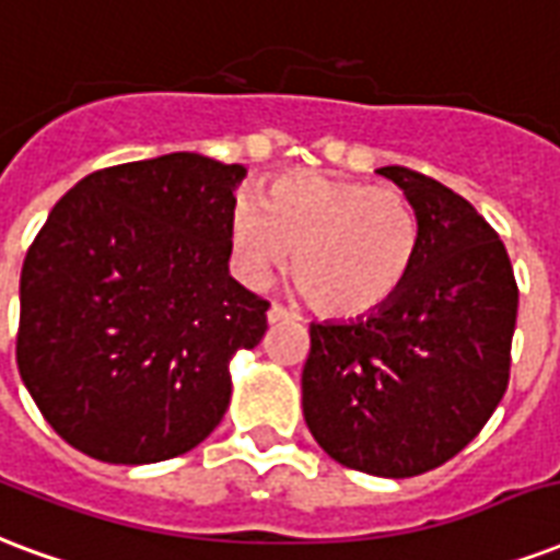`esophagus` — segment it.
<instances>
[{
	"label": "esophagus",
	"instance_id": "obj_1",
	"mask_svg": "<svg viewBox=\"0 0 560 560\" xmlns=\"http://www.w3.org/2000/svg\"><path fill=\"white\" fill-rule=\"evenodd\" d=\"M289 318H295V313H292V310H285L283 304L268 306V322H271V325H277V322H289Z\"/></svg>",
	"mask_w": 560,
	"mask_h": 560
}]
</instances>
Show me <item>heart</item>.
Returning a JSON list of instances; mask_svg holds the SVG:
<instances>
[{"instance_id":"obj_1","label":"heart","mask_w":560,"mask_h":560,"mask_svg":"<svg viewBox=\"0 0 560 560\" xmlns=\"http://www.w3.org/2000/svg\"><path fill=\"white\" fill-rule=\"evenodd\" d=\"M235 250L254 280L295 256L292 280L327 318H363L405 292L422 250V218L393 185L283 174L235 212Z\"/></svg>"}]
</instances>
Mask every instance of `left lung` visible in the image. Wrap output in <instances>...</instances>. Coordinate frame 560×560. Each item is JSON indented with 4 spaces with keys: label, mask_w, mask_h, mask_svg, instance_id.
<instances>
[{
    "label": "left lung",
    "mask_w": 560,
    "mask_h": 560,
    "mask_svg": "<svg viewBox=\"0 0 560 560\" xmlns=\"http://www.w3.org/2000/svg\"><path fill=\"white\" fill-rule=\"evenodd\" d=\"M377 174L419 209V262L384 310L310 325L304 419L348 469L413 478L472 443L502 401L520 289L502 238L469 200L410 167Z\"/></svg>",
    "instance_id": "1"
}]
</instances>
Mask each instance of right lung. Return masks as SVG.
Segmentation results:
<instances>
[{
	"instance_id": "right-lung-1",
	"label": "right lung",
	"mask_w": 560,
	"mask_h": 560,
	"mask_svg": "<svg viewBox=\"0 0 560 560\" xmlns=\"http://www.w3.org/2000/svg\"><path fill=\"white\" fill-rule=\"evenodd\" d=\"M242 165L197 153L103 167L67 191L20 277L16 365L61 440L155 464L212 434L230 360L268 301L226 271Z\"/></svg>"
}]
</instances>
